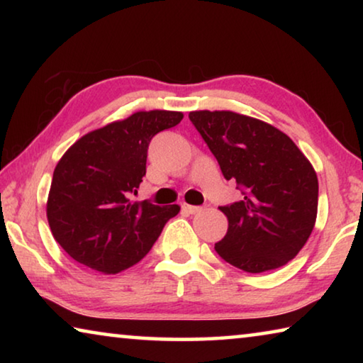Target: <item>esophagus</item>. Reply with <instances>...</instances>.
Returning <instances> with one entry per match:
<instances>
[{"label":"esophagus","mask_w":363,"mask_h":363,"mask_svg":"<svg viewBox=\"0 0 363 363\" xmlns=\"http://www.w3.org/2000/svg\"><path fill=\"white\" fill-rule=\"evenodd\" d=\"M182 210L187 211L189 214H196V213L201 211V208L200 206H192V205H182Z\"/></svg>","instance_id":"1"}]
</instances>
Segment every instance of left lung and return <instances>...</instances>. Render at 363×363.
I'll use <instances>...</instances> for the list:
<instances>
[{
	"label": "left lung",
	"instance_id": "1",
	"mask_svg": "<svg viewBox=\"0 0 363 363\" xmlns=\"http://www.w3.org/2000/svg\"><path fill=\"white\" fill-rule=\"evenodd\" d=\"M243 199L220 206L227 233L214 245L224 261L259 274L293 259L314 230L318 179L312 163L284 131L232 110L189 113Z\"/></svg>",
	"mask_w": 363,
	"mask_h": 363
}]
</instances>
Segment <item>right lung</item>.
Here are the masks:
<instances>
[{
	"label": "right lung",
	"mask_w": 363,
	"mask_h": 363,
	"mask_svg": "<svg viewBox=\"0 0 363 363\" xmlns=\"http://www.w3.org/2000/svg\"><path fill=\"white\" fill-rule=\"evenodd\" d=\"M182 112L140 110L89 131L69 147L52 174L46 216L72 259L118 274L149 253L179 205L133 201L145 174L152 138L179 125Z\"/></svg>",
	"instance_id": "1"
}]
</instances>
